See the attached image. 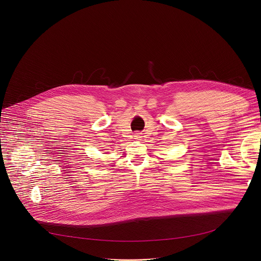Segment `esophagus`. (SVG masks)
I'll return each mask as SVG.
<instances>
[{
  "label": "esophagus",
  "mask_w": 261,
  "mask_h": 261,
  "mask_svg": "<svg viewBox=\"0 0 261 261\" xmlns=\"http://www.w3.org/2000/svg\"><path fill=\"white\" fill-rule=\"evenodd\" d=\"M134 137H135V139H139V138H140V135H139V133H136V134L134 135Z\"/></svg>",
  "instance_id": "esophagus-1"
}]
</instances>
